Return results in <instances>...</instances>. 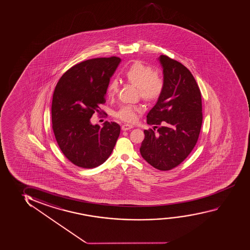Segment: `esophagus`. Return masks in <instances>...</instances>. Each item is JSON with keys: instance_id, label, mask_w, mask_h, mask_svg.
Masks as SVG:
<instances>
[{"instance_id": "34e87169", "label": "esophagus", "mask_w": 250, "mask_h": 250, "mask_svg": "<svg viewBox=\"0 0 250 250\" xmlns=\"http://www.w3.org/2000/svg\"><path fill=\"white\" fill-rule=\"evenodd\" d=\"M133 125H129V124H124L123 126H122V129L124 130V131H126V130L131 129V128H133Z\"/></svg>"}]
</instances>
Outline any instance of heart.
Here are the masks:
<instances>
[{"mask_svg": "<svg viewBox=\"0 0 250 250\" xmlns=\"http://www.w3.org/2000/svg\"><path fill=\"white\" fill-rule=\"evenodd\" d=\"M124 77L128 83L139 90L140 96L147 102L157 101L163 93L164 83L161 77L150 66L146 65L140 61L132 63L126 69ZM118 90L117 80H111L107 86L108 97H113ZM137 108L131 105H124L116 112V117L124 122H133L136 117Z\"/></svg>", "mask_w": 250, "mask_h": 250, "instance_id": "obj_1", "label": "heart"}]
</instances>
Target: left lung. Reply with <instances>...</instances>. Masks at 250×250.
<instances>
[{"label":"left lung","mask_w":250,"mask_h":250,"mask_svg":"<svg viewBox=\"0 0 250 250\" xmlns=\"http://www.w3.org/2000/svg\"><path fill=\"white\" fill-rule=\"evenodd\" d=\"M163 93L147 114L140 154L157 169L166 171L180 165L196 146L203 123L202 96L192 74L182 63L161 55ZM158 128V133L154 128Z\"/></svg>","instance_id":"obj_1"}]
</instances>
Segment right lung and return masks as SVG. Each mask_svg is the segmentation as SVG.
<instances>
[{
  "label": "right lung",
  "mask_w": 250,
  "mask_h": 250,
  "mask_svg": "<svg viewBox=\"0 0 250 250\" xmlns=\"http://www.w3.org/2000/svg\"><path fill=\"white\" fill-rule=\"evenodd\" d=\"M120 58H96L77 63L58 82L52 102V124L60 150L83 168L100 166L110 157L120 134L117 123L93 125L90 118L105 103L107 86Z\"/></svg>",
  "instance_id": "obj_1"
}]
</instances>
